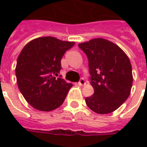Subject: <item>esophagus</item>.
I'll use <instances>...</instances> for the list:
<instances>
[{
  "mask_svg": "<svg viewBox=\"0 0 147 147\" xmlns=\"http://www.w3.org/2000/svg\"><path fill=\"white\" fill-rule=\"evenodd\" d=\"M78 84H79L80 86H83V85H85V84H86V81H85V80H84L83 78H81V79L80 80V81H79Z\"/></svg>",
  "mask_w": 147,
  "mask_h": 147,
  "instance_id": "34e87169",
  "label": "esophagus"
}]
</instances>
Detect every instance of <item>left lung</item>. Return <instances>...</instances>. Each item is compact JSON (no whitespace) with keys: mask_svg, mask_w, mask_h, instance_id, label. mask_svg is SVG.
Masks as SVG:
<instances>
[{"mask_svg":"<svg viewBox=\"0 0 147 147\" xmlns=\"http://www.w3.org/2000/svg\"><path fill=\"white\" fill-rule=\"evenodd\" d=\"M88 58L90 81L94 94L86 98L87 106L98 114L110 113L129 97L132 86V68L121 49L104 38L79 44Z\"/></svg>","mask_w":147,"mask_h":147,"instance_id":"obj_1","label":"left lung"}]
</instances>
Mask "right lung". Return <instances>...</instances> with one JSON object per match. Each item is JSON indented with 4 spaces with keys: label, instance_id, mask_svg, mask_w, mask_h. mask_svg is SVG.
I'll return each mask as SVG.
<instances>
[{
    "label": "right lung",
    "instance_id": "1",
    "mask_svg": "<svg viewBox=\"0 0 147 147\" xmlns=\"http://www.w3.org/2000/svg\"><path fill=\"white\" fill-rule=\"evenodd\" d=\"M75 45L53 37L34 39L19 55L16 67L18 87L32 107L49 112L60 107L72 86L59 73L61 58Z\"/></svg>",
    "mask_w": 147,
    "mask_h": 147
}]
</instances>
